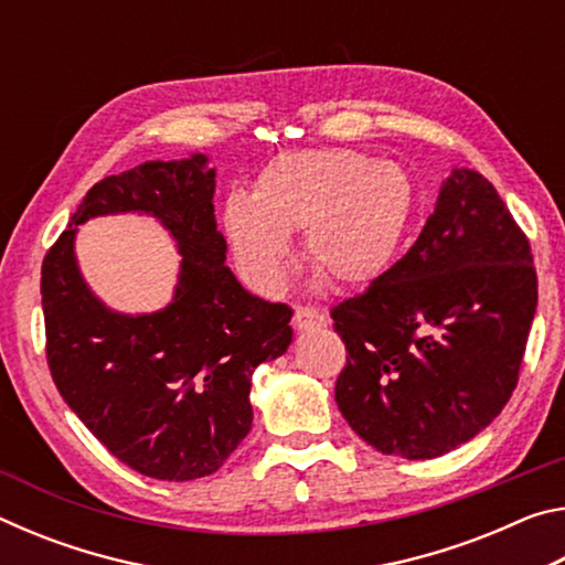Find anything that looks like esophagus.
<instances>
[{
  "instance_id": "34e87169",
  "label": "esophagus",
  "mask_w": 565,
  "mask_h": 565,
  "mask_svg": "<svg viewBox=\"0 0 565 565\" xmlns=\"http://www.w3.org/2000/svg\"><path fill=\"white\" fill-rule=\"evenodd\" d=\"M327 323H329V319L323 311L313 309V306H296V311H294L296 329H321V327H327Z\"/></svg>"
}]
</instances>
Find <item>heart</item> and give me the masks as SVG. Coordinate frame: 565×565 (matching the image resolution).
<instances>
[{"label": "heart", "instance_id": "b5f03b06", "mask_svg": "<svg viewBox=\"0 0 565 565\" xmlns=\"http://www.w3.org/2000/svg\"><path fill=\"white\" fill-rule=\"evenodd\" d=\"M411 212L404 171L347 149L286 151L232 194L224 228L242 269L262 289L281 284L289 234L303 228V259L341 286L366 284L394 259Z\"/></svg>", "mask_w": 565, "mask_h": 565}]
</instances>
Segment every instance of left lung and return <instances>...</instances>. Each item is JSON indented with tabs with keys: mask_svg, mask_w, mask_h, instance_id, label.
<instances>
[{
	"mask_svg": "<svg viewBox=\"0 0 565 565\" xmlns=\"http://www.w3.org/2000/svg\"><path fill=\"white\" fill-rule=\"evenodd\" d=\"M535 303L523 228L489 179L454 169L404 259L331 309L339 411L386 456L454 451L509 404Z\"/></svg>",
	"mask_w": 565,
	"mask_h": 565,
	"instance_id": "left-lung-1",
	"label": "left lung"
}]
</instances>
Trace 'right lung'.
<instances>
[{
  "instance_id": "right-lung-1",
  "label": "right lung",
  "mask_w": 565,
  "mask_h": 565,
  "mask_svg": "<svg viewBox=\"0 0 565 565\" xmlns=\"http://www.w3.org/2000/svg\"><path fill=\"white\" fill-rule=\"evenodd\" d=\"M141 211L178 238L175 301L141 318L109 312L81 281L75 226ZM216 232L206 157L147 161L94 184L42 264L46 363L82 424L134 471L159 481L214 473L252 428V374L291 343V309L236 281Z\"/></svg>"
}]
</instances>
